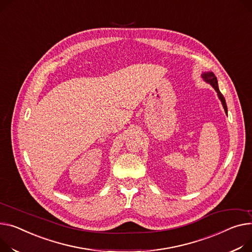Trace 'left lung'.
I'll return each mask as SVG.
<instances>
[{
	"instance_id": "1",
	"label": "left lung",
	"mask_w": 252,
	"mask_h": 252,
	"mask_svg": "<svg viewBox=\"0 0 252 252\" xmlns=\"http://www.w3.org/2000/svg\"><path fill=\"white\" fill-rule=\"evenodd\" d=\"M202 78H203V80H204L205 82H207L208 84H210V85L215 89V91H216L217 94H218V97H219V99L221 100L222 105H223V107H224V110H225V112H226V114H227L228 110H227L226 101H225V98H224L223 94H222V93L220 92V90H219V86H218L217 77L214 75L213 72H204V73L202 74Z\"/></svg>"
}]
</instances>
